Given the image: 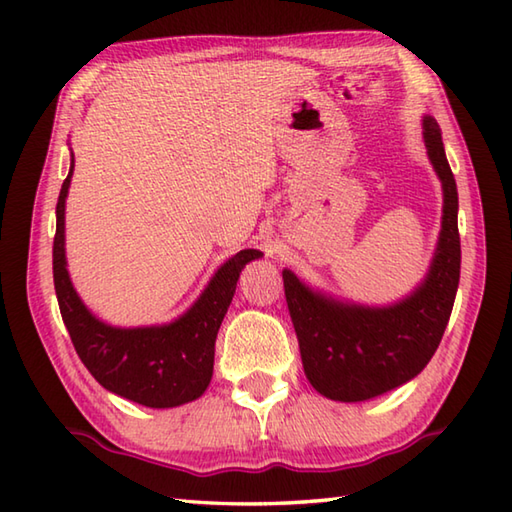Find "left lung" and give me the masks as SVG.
Returning <instances> with one entry per match:
<instances>
[{"mask_svg": "<svg viewBox=\"0 0 512 512\" xmlns=\"http://www.w3.org/2000/svg\"><path fill=\"white\" fill-rule=\"evenodd\" d=\"M422 138L442 184V222L427 275L409 295L367 306L312 288L284 268L286 301L303 372L321 396L363 402L409 383L436 354L460 284L458 187L436 118L422 116Z\"/></svg>", "mask_w": 512, "mask_h": 512, "instance_id": "obj_1", "label": "left lung"}]
</instances>
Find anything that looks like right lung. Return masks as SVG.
I'll return each mask as SVG.
<instances>
[{"mask_svg": "<svg viewBox=\"0 0 512 512\" xmlns=\"http://www.w3.org/2000/svg\"><path fill=\"white\" fill-rule=\"evenodd\" d=\"M74 173L63 180L57 202V233L52 246V273L59 310L83 365L112 394L151 409H171L200 398L213 376L215 336L231 306L239 273L262 250L244 248L215 270L187 312L169 323L118 328L85 306L76 292L65 259V198Z\"/></svg>", "mask_w": 512, "mask_h": 512, "instance_id": "add662e5", "label": "right lung"}]
</instances>
